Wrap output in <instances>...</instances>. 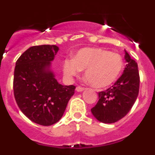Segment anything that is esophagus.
Masks as SVG:
<instances>
[{
    "instance_id": "obj_1",
    "label": "esophagus",
    "mask_w": 155,
    "mask_h": 155,
    "mask_svg": "<svg viewBox=\"0 0 155 155\" xmlns=\"http://www.w3.org/2000/svg\"><path fill=\"white\" fill-rule=\"evenodd\" d=\"M84 89H85L84 87H81V86H78V87H76V91H78V92H81V91H83Z\"/></svg>"
}]
</instances>
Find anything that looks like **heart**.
<instances>
[{"mask_svg": "<svg viewBox=\"0 0 155 155\" xmlns=\"http://www.w3.org/2000/svg\"><path fill=\"white\" fill-rule=\"evenodd\" d=\"M124 68L122 57L102 48H83L77 52L74 59H66L64 71L74 76L85 69L84 78L91 86L97 88L113 84Z\"/></svg>", "mask_w": 155, "mask_h": 155, "instance_id": "heart-1", "label": "heart"}]
</instances>
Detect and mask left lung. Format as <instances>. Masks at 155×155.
I'll list each match as a JSON object with an SVG mask.
<instances>
[{
    "mask_svg": "<svg viewBox=\"0 0 155 155\" xmlns=\"http://www.w3.org/2000/svg\"><path fill=\"white\" fill-rule=\"evenodd\" d=\"M126 68L115 84L98 93V101L91 109L94 118L104 124H113L130 112L139 93L137 64L125 50Z\"/></svg>",
    "mask_w": 155,
    "mask_h": 155,
    "instance_id": "obj_1",
    "label": "left lung"
}]
</instances>
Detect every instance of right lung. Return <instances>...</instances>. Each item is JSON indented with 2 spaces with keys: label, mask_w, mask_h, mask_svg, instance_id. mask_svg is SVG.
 I'll list each match as a JSON object with an SVG mask.
<instances>
[{
  "label": "right lung",
  "mask_w": 155,
  "mask_h": 155,
  "mask_svg": "<svg viewBox=\"0 0 155 155\" xmlns=\"http://www.w3.org/2000/svg\"><path fill=\"white\" fill-rule=\"evenodd\" d=\"M59 50L55 45L28 48L16 62L14 72L15 98L31 121L42 126L56 124L64 115L75 86L58 83L51 62Z\"/></svg>",
  "instance_id": "obj_1"
}]
</instances>
